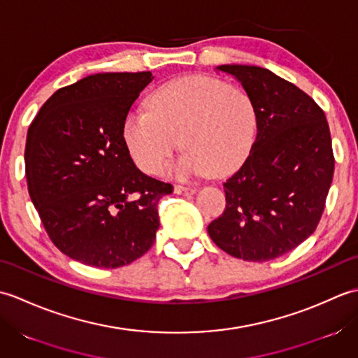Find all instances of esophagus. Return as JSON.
Wrapping results in <instances>:
<instances>
[{
    "mask_svg": "<svg viewBox=\"0 0 358 358\" xmlns=\"http://www.w3.org/2000/svg\"><path fill=\"white\" fill-rule=\"evenodd\" d=\"M173 192L177 195H194L195 194V187H191V186H181V185H177L173 187Z\"/></svg>",
    "mask_w": 358,
    "mask_h": 358,
    "instance_id": "esophagus-1",
    "label": "esophagus"
}]
</instances>
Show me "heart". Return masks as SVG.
<instances>
[{"label": "heart", "instance_id": "1", "mask_svg": "<svg viewBox=\"0 0 358 358\" xmlns=\"http://www.w3.org/2000/svg\"><path fill=\"white\" fill-rule=\"evenodd\" d=\"M148 109L129 113L123 138L143 172L163 171L175 149L183 150L167 167L175 178L210 171L223 177L240 167L254 148L258 115L252 98L226 83L186 75L150 94Z\"/></svg>", "mask_w": 358, "mask_h": 358}]
</instances>
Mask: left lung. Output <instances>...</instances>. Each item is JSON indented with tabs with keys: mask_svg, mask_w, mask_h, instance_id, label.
<instances>
[{
	"mask_svg": "<svg viewBox=\"0 0 358 358\" xmlns=\"http://www.w3.org/2000/svg\"><path fill=\"white\" fill-rule=\"evenodd\" d=\"M252 98L258 115L254 148L226 180V208L208 226L226 254L268 262L295 249L320 222L334 175L332 140L313 98L258 66L223 64Z\"/></svg>",
	"mask_w": 358,
	"mask_h": 358,
	"instance_id": "left-lung-1",
	"label": "left lung"
}]
</instances>
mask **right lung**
I'll list each match as a JSON object with an SVG mask.
<instances>
[{
  "label": "right lung",
  "mask_w": 358,
  "mask_h": 358,
  "mask_svg": "<svg viewBox=\"0 0 358 358\" xmlns=\"http://www.w3.org/2000/svg\"><path fill=\"white\" fill-rule=\"evenodd\" d=\"M150 72L95 73L58 89L30 124L29 195L52 243L94 268L132 263L154 245L158 201L173 187L143 173L123 123Z\"/></svg>",
  "instance_id": "right-lung-1"
}]
</instances>
